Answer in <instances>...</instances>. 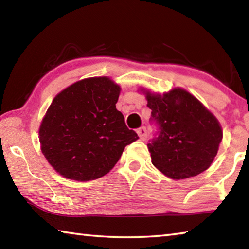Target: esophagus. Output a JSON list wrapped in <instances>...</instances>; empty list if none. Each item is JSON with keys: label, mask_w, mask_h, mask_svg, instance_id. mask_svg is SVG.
Returning <instances> with one entry per match:
<instances>
[{"label": "esophagus", "mask_w": 249, "mask_h": 249, "mask_svg": "<svg viewBox=\"0 0 249 249\" xmlns=\"http://www.w3.org/2000/svg\"><path fill=\"white\" fill-rule=\"evenodd\" d=\"M136 133L138 134V136H140L141 140L145 141L147 138V129H146V127H140L136 130Z\"/></svg>", "instance_id": "esophagus-1"}]
</instances>
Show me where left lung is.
<instances>
[{"label": "left lung", "mask_w": 249, "mask_h": 249, "mask_svg": "<svg viewBox=\"0 0 249 249\" xmlns=\"http://www.w3.org/2000/svg\"><path fill=\"white\" fill-rule=\"evenodd\" d=\"M146 94L150 122L157 127L147 144L153 165L176 180L208 169L223 137L216 117L182 89L163 95Z\"/></svg>", "instance_id": "1"}]
</instances>
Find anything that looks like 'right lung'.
<instances>
[{
	"instance_id": "1",
	"label": "right lung",
	"mask_w": 249,
	"mask_h": 249,
	"mask_svg": "<svg viewBox=\"0 0 249 249\" xmlns=\"http://www.w3.org/2000/svg\"><path fill=\"white\" fill-rule=\"evenodd\" d=\"M120 87L108 78H90L61 91L39 128L46 159L66 178L89 181L115 166L127 145L138 140L116 109Z\"/></svg>"
}]
</instances>
